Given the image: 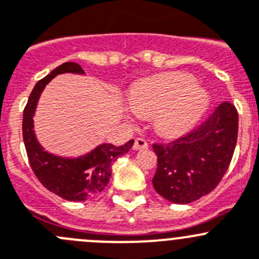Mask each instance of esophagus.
Segmentation results:
<instances>
[{
	"instance_id": "34e87169",
	"label": "esophagus",
	"mask_w": 259,
	"mask_h": 259,
	"mask_svg": "<svg viewBox=\"0 0 259 259\" xmlns=\"http://www.w3.org/2000/svg\"><path fill=\"white\" fill-rule=\"evenodd\" d=\"M147 147H149V144H147V141L145 139L139 137V139L135 140V145H134L135 150H144V149H147Z\"/></svg>"
}]
</instances>
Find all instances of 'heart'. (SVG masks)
<instances>
[{"mask_svg":"<svg viewBox=\"0 0 259 259\" xmlns=\"http://www.w3.org/2000/svg\"><path fill=\"white\" fill-rule=\"evenodd\" d=\"M132 108L141 114H152L159 134L178 136L191 130L207 107L206 91L186 73L168 72L150 76L132 89Z\"/></svg>","mask_w":259,"mask_h":259,"instance_id":"1","label":"heart"}]
</instances>
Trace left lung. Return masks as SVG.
Returning a JSON list of instances; mask_svg holds the SVG:
<instances>
[{
  "label": "left lung",
  "instance_id": "8db88e82",
  "mask_svg": "<svg viewBox=\"0 0 259 259\" xmlns=\"http://www.w3.org/2000/svg\"><path fill=\"white\" fill-rule=\"evenodd\" d=\"M238 110L224 102L210 119L166 144H152L157 168L152 184L173 203H191L218 187L233 159L238 140Z\"/></svg>",
  "mask_w": 259,
  "mask_h": 259
}]
</instances>
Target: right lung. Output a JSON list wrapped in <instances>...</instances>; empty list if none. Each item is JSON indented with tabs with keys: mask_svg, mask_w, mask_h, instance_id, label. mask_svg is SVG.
<instances>
[{
	"mask_svg": "<svg viewBox=\"0 0 259 259\" xmlns=\"http://www.w3.org/2000/svg\"><path fill=\"white\" fill-rule=\"evenodd\" d=\"M83 73L80 65L66 62L54 68L34 86L23 114V139L29 164L38 181L52 193L67 201H85L99 194L109 183L112 165L134 146V140L122 146L103 144L94 151L77 159H63L48 154L36 141L33 131V115L40 93L47 83L60 73Z\"/></svg>",
	"mask_w": 259,
	"mask_h": 259,
	"instance_id": "add662e5",
	"label": "right lung"
}]
</instances>
